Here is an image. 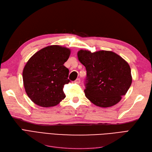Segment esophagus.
<instances>
[{
	"label": "esophagus",
	"instance_id": "obj_1",
	"mask_svg": "<svg viewBox=\"0 0 152 152\" xmlns=\"http://www.w3.org/2000/svg\"><path fill=\"white\" fill-rule=\"evenodd\" d=\"M80 82V79H77L75 80V83L79 84Z\"/></svg>",
	"mask_w": 152,
	"mask_h": 152
}]
</instances>
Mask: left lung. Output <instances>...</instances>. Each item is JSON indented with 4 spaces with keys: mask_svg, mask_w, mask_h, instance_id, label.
<instances>
[{
    "mask_svg": "<svg viewBox=\"0 0 152 152\" xmlns=\"http://www.w3.org/2000/svg\"><path fill=\"white\" fill-rule=\"evenodd\" d=\"M77 56L87 71L84 90L86 98L102 108L112 107L120 102L132 83L128 63L109 50L91 53L81 49Z\"/></svg>",
    "mask_w": 152,
    "mask_h": 152,
    "instance_id": "1",
    "label": "left lung"
}]
</instances>
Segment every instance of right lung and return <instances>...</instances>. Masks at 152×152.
Returning a JSON list of instances; mask_svg holds the SVG:
<instances>
[{
  "instance_id": "right-lung-1",
  "label": "right lung",
  "mask_w": 152,
  "mask_h": 152,
  "mask_svg": "<svg viewBox=\"0 0 152 152\" xmlns=\"http://www.w3.org/2000/svg\"><path fill=\"white\" fill-rule=\"evenodd\" d=\"M70 49L58 45L45 47L35 53L25 65L23 80L26 93L42 107L56 106L65 98V84H68L69 70L64 66Z\"/></svg>"
}]
</instances>
